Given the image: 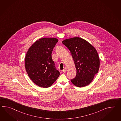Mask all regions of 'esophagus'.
Segmentation results:
<instances>
[{
	"label": "esophagus",
	"mask_w": 121,
	"mask_h": 121,
	"mask_svg": "<svg viewBox=\"0 0 121 121\" xmlns=\"http://www.w3.org/2000/svg\"><path fill=\"white\" fill-rule=\"evenodd\" d=\"M66 71H67V70H66V68H64V69L63 70V72H64V73H65Z\"/></svg>",
	"instance_id": "34e87169"
}]
</instances>
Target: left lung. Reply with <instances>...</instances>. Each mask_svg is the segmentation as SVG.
I'll return each mask as SVG.
<instances>
[{"mask_svg":"<svg viewBox=\"0 0 121 121\" xmlns=\"http://www.w3.org/2000/svg\"><path fill=\"white\" fill-rule=\"evenodd\" d=\"M62 43L70 50L76 69V75L71 80V82L78 87L89 85L99 69V57L96 50L81 38L68 39Z\"/></svg>","mask_w":121,"mask_h":121,"instance_id":"1","label":"left lung"}]
</instances>
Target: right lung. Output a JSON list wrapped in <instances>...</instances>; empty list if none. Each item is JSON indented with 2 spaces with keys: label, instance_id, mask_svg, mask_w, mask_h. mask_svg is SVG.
Here are the masks:
<instances>
[{
  "label": "right lung",
  "instance_id": "obj_1",
  "mask_svg": "<svg viewBox=\"0 0 121 121\" xmlns=\"http://www.w3.org/2000/svg\"><path fill=\"white\" fill-rule=\"evenodd\" d=\"M58 41L54 38L40 39L32 44L26 53V70L32 81L39 86H51L60 74L51 55Z\"/></svg>",
  "mask_w": 121,
  "mask_h": 121
}]
</instances>
